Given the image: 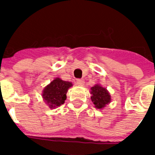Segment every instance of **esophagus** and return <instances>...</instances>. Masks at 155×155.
I'll list each match as a JSON object with an SVG mask.
<instances>
[{
	"mask_svg": "<svg viewBox=\"0 0 155 155\" xmlns=\"http://www.w3.org/2000/svg\"><path fill=\"white\" fill-rule=\"evenodd\" d=\"M75 84L78 86H84V81L82 80V79H78L75 82Z\"/></svg>",
	"mask_w": 155,
	"mask_h": 155,
	"instance_id": "1",
	"label": "esophagus"
}]
</instances>
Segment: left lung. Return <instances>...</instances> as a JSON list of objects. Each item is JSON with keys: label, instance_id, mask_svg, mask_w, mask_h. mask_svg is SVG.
I'll return each instance as SVG.
<instances>
[{"label": "left lung", "instance_id": "1", "mask_svg": "<svg viewBox=\"0 0 155 155\" xmlns=\"http://www.w3.org/2000/svg\"><path fill=\"white\" fill-rule=\"evenodd\" d=\"M91 99L94 107L102 109L111 102V95L105 87L97 84L91 87Z\"/></svg>", "mask_w": 155, "mask_h": 155}]
</instances>
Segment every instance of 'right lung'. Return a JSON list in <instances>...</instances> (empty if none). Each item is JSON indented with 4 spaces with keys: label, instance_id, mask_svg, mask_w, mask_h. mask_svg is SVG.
Returning a JSON list of instances; mask_svg holds the SVG:
<instances>
[{
    "label": "right lung",
    "instance_id": "obj_1",
    "mask_svg": "<svg viewBox=\"0 0 155 155\" xmlns=\"http://www.w3.org/2000/svg\"><path fill=\"white\" fill-rule=\"evenodd\" d=\"M73 84L70 81H63L56 78L47 84L42 91V97L50 109L59 107L64 103L67 98V93Z\"/></svg>",
    "mask_w": 155,
    "mask_h": 155
}]
</instances>
